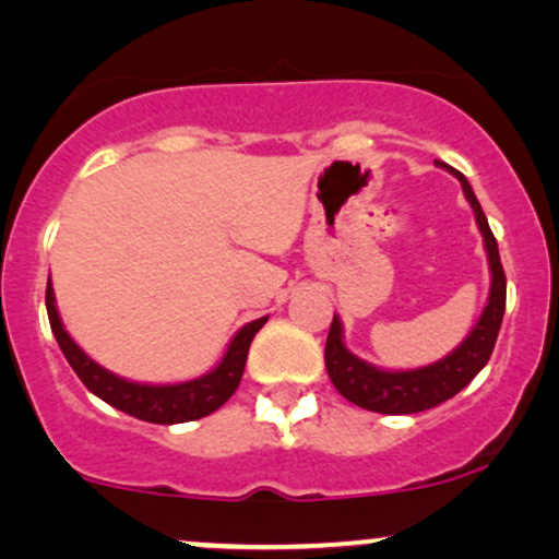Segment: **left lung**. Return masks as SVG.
<instances>
[{
  "label": "left lung",
  "mask_w": 559,
  "mask_h": 559,
  "mask_svg": "<svg viewBox=\"0 0 559 559\" xmlns=\"http://www.w3.org/2000/svg\"><path fill=\"white\" fill-rule=\"evenodd\" d=\"M437 164L439 167H448L442 162ZM448 169L461 180L465 199H468L471 209H474L478 229L484 235V246H487L491 269L489 304L484 308L474 332L463 340V345L457 350H452L448 358L437 360V364L413 371H382L377 366L353 356L343 343V324L334 317L324 347L326 373H330L332 384L337 386L340 395L366 411L400 416V413H421L435 408V405L455 397L463 386L474 382V377L487 366L491 350H495L497 334H500L504 317V295H508V280H504L500 248H497V240L491 235L489 222L484 216V209L478 203L471 182L452 167Z\"/></svg>",
  "instance_id": "8db88e82"
}]
</instances>
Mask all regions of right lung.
Returning a JSON list of instances; mask_svg holds the SVG:
<instances>
[{"label": "right lung", "mask_w": 559, "mask_h": 559, "mask_svg": "<svg viewBox=\"0 0 559 559\" xmlns=\"http://www.w3.org/2000/svg\"><path fill=\"white\" fill-rule=\"evenodd\" d=\"M46 313H49V324L59 343V350L64 353V358H68L72 371L78 373V379H81L96 397L109 403L111 408L128 413V416L141 418V421L148 424H186L222 408V405L233 397V392L238 390L242 369H246L248 347H251L255 332L266 324L264 317L242 326V330L235 334L233 343H229L219 366H216L212 373H206V377L182 384L154 386L135 384L128 382V379L115 377V373H109L107 369L94 364L81 347L72 343V337L64 332L62 321H59L51 280L46 282Z\"/></svg>", "instance_id": "obj_1"}]
</instances>
